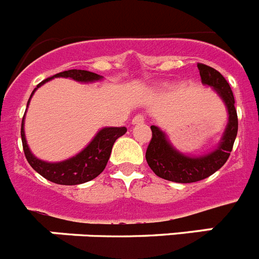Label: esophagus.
<instances>
[{"label": "esophagus", "mask_w": 259, "mask_h": 259, "mask_svg": "<svg viewBox=\"0 0 259 259\" xmlns=\"http://www.w3.org/2000/svg\"><path fill=\"white\" fill-rule=\"evenodd\" d=\"M144 120H145V116L143 114H137L132 118V124H140V123H144Z\"/></svg>", "instance_id": "1"}]
</instances>
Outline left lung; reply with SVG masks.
<instances>
[{
    "instance_id": "obj_1",
    "label": "left lung",
    "mask_w": 259,
    "mask_h": 259,
    "mask_svg": "<svg viewBox=\"0 0 259 259\" xmlns=\"http://www.w3.org/2000/svg\"><path fill=\"white\" fill-rule=\"evenodd\" d=\"M197 67L202 83L212 87L226 102L230 115L228 124L218 148L210 154L198 158L187 157L174 149L163 132L155 125H152V140L146 149V162L155 175L170 182L194 183L209 178L227 162L237 136L239 120L230 84L215 68L203 63H197Z\"/></svg>"
}]
</instances>
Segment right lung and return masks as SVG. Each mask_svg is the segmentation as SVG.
I'll return each instance as SVG.
<instances>
[{
	"label": "right lung",
	"mask_w": 259,
	"mask_h": 259,
	"mask_svg": "<svg viewBox=\"0 0 259 259\" xmlns=\"http://www.w3.org/2000/svg\"><path fill=\"white\" fill-rule=\"evenodd\" d=\"M71 77V79L77 80V81H95V80L101 79V76L95 72L85 70H68L59 72V74L50 76L41 81L35 89L32 95L35 93L36 89L44 84L48 80L53 77ZM31 95V97H32ZM29 97V100H31ZM28 100V104H29ZM27 104V105H28ZM23 123H24V116L22 120V144L24 155H26L27 161L31 164V167L35 171H37L41 176H44L45 179L50 182L56 183V184L62 185H76L83 184V183L89 182V180L97 178L106 167L109 157L111 154V149L118 137L123 136L127 132L125 127H107L101 130L96 135V137L92 140V143L87 146L85 149L81 153H79L75 157L70 158L67 161L58 162V163H48L42 162L35 157L29 152L28 146L26 143V137H24V130H23Z\"/></svg>",
	"instance_id": "1"
}]
</instances>
